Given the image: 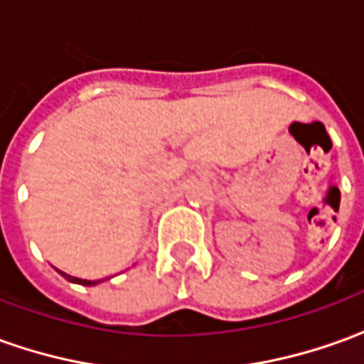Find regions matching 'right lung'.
Here are the masks:
<instances>
[{
  "instance_id": "1",
  "label": "right lung",
  "mask_w": 364,
  "mask_h": 364,
  "mask_svg": "<svg viewBox=\"0 0 364 364\" xmlns=\"http://www.w3.org/2000/svg\"><path fill=\"white\" fill-rule=\"evenodd\" d=\"M60 272V270H58ZM60 276H65V279L68 282H73V284H80V286H96V284H100L102 279H82V278H75V276H70V274H65V272H60Z\"/></svg>"
}]
</instances>
